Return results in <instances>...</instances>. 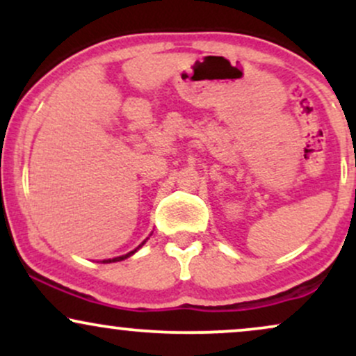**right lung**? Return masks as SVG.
Listing matches in <instances>:
<instances>
[{
	"label": "right lung",
	"mask_w": 356,
	"mask_h": 356,
	"mask_svg": "<svg viewBox=\"0 0 356 356\" xmlns=\"http://www.w3.org/2000/svg\"><path fill=\"white\" fill-rule=\"evenodd\" d=\"M142 244H144V243H142ZM142 244H140V246H142ZM140 246H138V248H140ZM138 248H137V249H138ZM137 249H136V251H137ZM136 251H130V252H129V254H125V256H120V257H113V259H105V261H104V263H115V261H122V259H125V257L132 256V254H134V252H136Z\"/></svg>",
	"instance_id": "obj_1"
}]
</instances>
